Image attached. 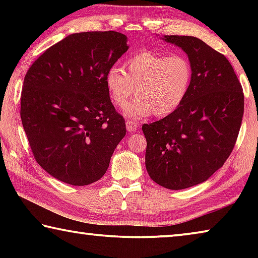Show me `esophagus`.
<instances>
[{
	"instance_id": "esophagus-1",
	"label": "esophagus",
	"mask_w": 258,
	"mask_h": 258,
	"mask_svg": "<svg viewBox=\"0 0 258 258\" xmlns=\"http://www.w3.org/2000/svg\"><path fill=\"white\" fill-rule=\"evenodd\" d=\"M126 128H127V131L130 133H133L135 132V131L138 130V125L134 123V121H131V120H127L126 121Z\"/></svg>"
}]
</instances>
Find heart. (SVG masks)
<instances>
[{"label":"heart","mask_w":258,"mask_h":258,"mask_svg":"<svg viewBox=\"0 0 258 258\" xmlns=\"http://www.w3.org/2000/svg\"><path fill=\"white\" fill-rule=\"evenodd\" d=\"M125 72L111 67L106 74L109 99L117 107L135 94L138 98L123 108L130 119H142L151 115H171L186 98L192 82V67L182 54H160L142 50L124 63Z\"/></svg>","instance_id":"1"}]
</instances>
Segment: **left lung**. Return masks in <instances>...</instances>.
Segmentation results:
<instances>
[{
  "label": "left lung",
  "instance_id": "obj_1",
  "mask_svg": "<svg viewBox=\"0 0 258 258\" xmlns=\"http://www.w3.org/2000/svg\"><path fill=\"white\" fill-rule=\"evenodd\" d=\"M160 38L185 52L192 82L175 111L142 126L146 168L157 184L182 190L207 181L232 152L243 116V93L229 60L202 40Z\"/></svg>",
  "mask_w": 258,
  "mask_h": 258
}]
</instances>
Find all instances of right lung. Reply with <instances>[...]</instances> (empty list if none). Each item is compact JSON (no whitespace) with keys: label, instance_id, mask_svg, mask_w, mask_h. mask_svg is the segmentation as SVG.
Masks as SVG:
<instances>
[{"label":"right lung","instance_id":"1","mask_svg":"<svg viewBox=\"0 0 258 258\" xmlns=\"http://www.w3.org/2000/svg\"><path fill=\"white\" fill-rule=\"evenodd\" d=\"M127 50L121 33L72 34L26 74L21 123L35 159L56 180L87 185L107 172L126 127L104 78Z\"/></svg>","mask_w":258,"mask_h":258}]
</instances>
